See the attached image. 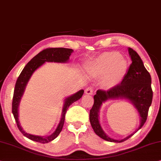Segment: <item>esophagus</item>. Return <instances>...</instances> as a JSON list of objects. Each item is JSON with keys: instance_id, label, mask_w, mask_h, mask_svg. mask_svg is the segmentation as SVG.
<instances>
[{"instance_id": "esophagus-1", "label": "esophagus", "mask_w": 161, "mask_h": 161, "mask_svg": "<svg viewBox=\"0 0 161 161\" xmlns=\"http://www.w3.org/2000/svg\"><path fill=\"white\" fill-rule=\"evenodd\" d=\"M85 94H88V95H92L93 94V89L91 87H88L87 88H86L85 90Z\"/></svg>"}]
</instances>
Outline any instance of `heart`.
Listing matches in <instances>:
<instances>
[{
  "label": "heart",
  "mask_w": 161,
  "mask_h": 161,
  "mask_svg": "<svg viewBox=\"0 0 161 161\" xmlns=\"http://www.w3.org/2000/svg\"><path fill=\"white\" fill-rule=\"evenodd\" d=\"M127 63L120 53L115 52H104L90 62L88 69L96 77H101L102 84L111 88L119 84L124 76Z\"/></svg>",
  "instance_id": "heart-1"
}]
</instances>
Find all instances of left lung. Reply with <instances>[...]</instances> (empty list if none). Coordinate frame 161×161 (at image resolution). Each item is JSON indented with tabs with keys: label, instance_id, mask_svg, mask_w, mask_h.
I'll return each mask as SVG.
<instances>
[{
	"label": "left lung",
	"instance_id": "obj_1",
	"mask_svg": "<svg viewBox=\"0 0 161 161\" xmlns=\"http://www.w3.org/2000/svg\"><path fill=\"white\" fill-rule=\"evenodd\" d=\"M131 64L119 85L107 92L98 90L94 96V102L90 110L89 120L92 129L100 138L111 142H123L143 126L147 117L149 108L152 103L153 91L151 88V76L144 66L138 53L131 48H128ZM125 99L133 104L139 113L141 124L138 129L129 136L122 140L109 137L102 129L99 122V110L102 104L109 100Z\"/></svg>",
	"mask_w": 161,
	"mask_h": 161
}]
</instances>
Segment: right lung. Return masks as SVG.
<instances>
[{
  "label": "right lung",
  "instance_id": "add662e5",
  "mask_svg": "<svg viewBox=\"0 0 161 161\" xmlns=\"http://www.w3.org/2000/svg\"><path fill=\"white\" fill-rule=\"evenodd\" d=\"M73 52V50L71 48H50L43 50L36 56L32 58L30 61L26 64V66L22 69V73L18 77L17 82L15 84L14 92L13 102H12V113L14 117V119L17 123L18 129L22 132V134L26 136L27 138L31 139L32 141L37 142L43 144H46L52 142L57 138L58 135L62 131V127L64 125L65 114L67 109L73 102L78 101L82 97L84 91L81 89L71 96H69L64 99L63 109H62L61 120L58 124L57 129L52 134L48 136H38V135L30 134L25 132L22 129V125L19 120V106L21 101V99L24 94L26 86L31 78L32 74L36 71L39 67L46 62H57V63H67L68 62L69 56Z\"/></svg>",
  "mask_w": 161,
  "mask_h": 161
}]
</instances>
